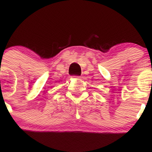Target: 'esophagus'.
Returning a JSON list of instances; mask_svg holds the SVG:
<instances>
[{"label":"esophagus","instance_id":"obj_1","mask_svg":"<svg viewBox=\"0 0 152 152\" xmlns=\"http://www.w3.org/2000/svg\"><path fill=\"white\" fill-rule=\"evenodd\" d=\"M74 78H76V79H79V76H74Z\"/></svg>","mask_w":152,"mask_h":152}]
</instances>
